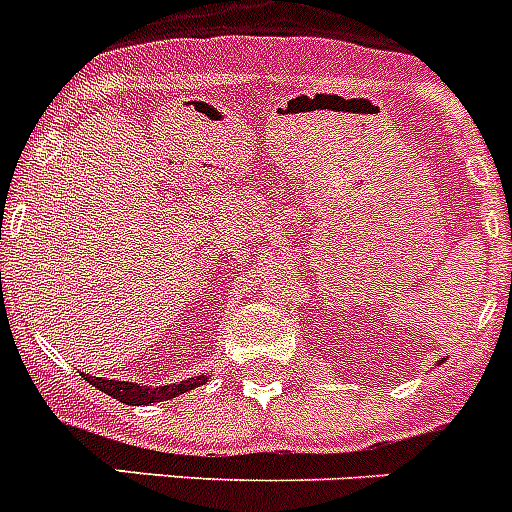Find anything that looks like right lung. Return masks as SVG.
I'll return each instance as SVG.
<instances>
[{
	"mask_svg": "<svg viewBox=\"0 0 512 512\" xmlns=\"http://www.w3.org/2000/svg\"><path fill=\"white\" fill-rule=\"evenodd\" d=\"M89 384H94L97 390H102L104 395L115 397V400L125 402V405H148V402H161L171 400L176 395H184L187 390H194L200 384L207 382V377H192L182 379L176 384H164V387H140L135 382H117V379H104V377H89L84 374Z\"/></svg>",
	"mask_w": 512,
	"mask_h": 512,
	"instance_id": "obj_1",
	"label": "right lung"
}]
</instances>
